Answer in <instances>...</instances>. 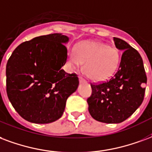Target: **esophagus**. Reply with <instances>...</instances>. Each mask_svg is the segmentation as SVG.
I'll return each mask as SVG.
<instances>
[{
    "instance_id": "obj_1",
    "label": "esophagus",
    "mask_w": 152,
    "mask_h": 152,
    "mask_svg": "<svg viewBox=\"0 0 152 152\" xmlns=\"http://www.w3.org/2000/svg\"><path fill=\"white\" fill-rule=\"evenodd\" d=\"M79 81L80 83H84V82H85V80L82 77H79Z\"/></svg>"
}]
</instances>
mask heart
<instances>
[{"mask_svg":"<svg viewBox=\"0 0 152 152\" xmlns=\"http://www.w3.org/2000/svg\"><path fill=\"white\" fill-rule=\"evenodd\" d=\"M84 62L85 73L93 81H103L113 76L120 62L116 48L102 42L81 41L75 50L67 51L68 67H79Z\"/></svg>","mask_w":152,"mask_h":152,"instance_id":"1","label":"heart"}]
</instances>
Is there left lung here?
<instances>
[{
    "label": "left lung",
    "instance_id": "8db88e82",
    "mask_svg": "<svg viewBox=\"0 0 152 152\" xmlns=\"http://www.w3.org/2000/svg\"><path fill=\"white\" fill-rule=\"evenodd\" d=\"M117 49L122 50L120 65L110 80L91 85L87 100L90 115L104 123H120L140 106L147 83L142 57L137 50L118 38H113Z\"/></svg>",
    "mask_w": 152,
    "mask_h": 152
}]
</instances>
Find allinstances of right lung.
Masks as SVG:
<instances>
[{"mask_svg": "<svg viewBox=\"0 0 152 152\" xmlns=\"http://www.w3.org/2000/svg\"><path fill=\"white\" fill-rule=\"evenodd\" d=\"M68 42L59 33L36 37L19 45L8 60V97L28 122L47 124L60 118L67 97L77 89V76L61 68L67 61Z\"/></svg>", "mask_w": 152, "mask_h": 152, "instance_id": "1", "label": "right lung"}]
</instances>
